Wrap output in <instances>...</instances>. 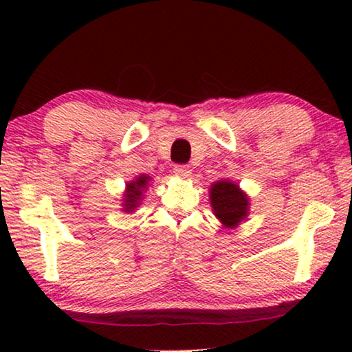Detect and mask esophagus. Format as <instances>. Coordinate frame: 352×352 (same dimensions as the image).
I'll use <instances>...</instances> for the list:
<instances>
[{
  "instance_id": "34e87169",
  "label": "esophagus",
  "mask_w": 352,
  "mask_h": 352,
  "mask_svg": "<svg viewBox=\"0 0 352 352\" xmlns=\"http://www.w3.org/2000/svg\"><path fill=\"white\" fill-rule=\"evenodd\" d=\"M175 175L177 177H181V179H187V177H190V175H192V170H190V166H187V165H176Z\"/></svg>"
}]
</instances>
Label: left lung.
I'll return each mask as SVG.
<instances>
[{"instance_id":"8db88e82","label":"left lung","mask_w":352,"mask_h":352,"mask_svg":"<svg viewBox=\"0 0 352 352\" xmlns=\"http://www.w3.org/2000/svg\"><path fill=\"white\" fill-rule=\"evenodd\" d=\"M213 214L226 229H235L250 214V197L230 179H219L210 187Z\"/></svg>"}]
</instances>
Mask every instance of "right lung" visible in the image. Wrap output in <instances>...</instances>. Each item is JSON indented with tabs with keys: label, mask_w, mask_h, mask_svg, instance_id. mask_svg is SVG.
I'll list each match as a JSON object with an SVG mask.
<instances>
[{
	"label": "right lung",
	"mask_w": 352,
	"mask_h": 352,
	"mask_svg": "<svg viewBox=\"0 0 352 352\" xmlns=\"http://www.w3.org/2000/svg\"><path fill=\"white\" fill-rule=\"evenodd\" d=\"M152 177L148 175H139L134 177L133 181L126 182V187H124L123 199H122V211L124 213H134L138 210V206L141 205L144 199V192L148 189L151 186Z\"/></svg>",
	"instance_id": "add662e5"
}]
</instances>
